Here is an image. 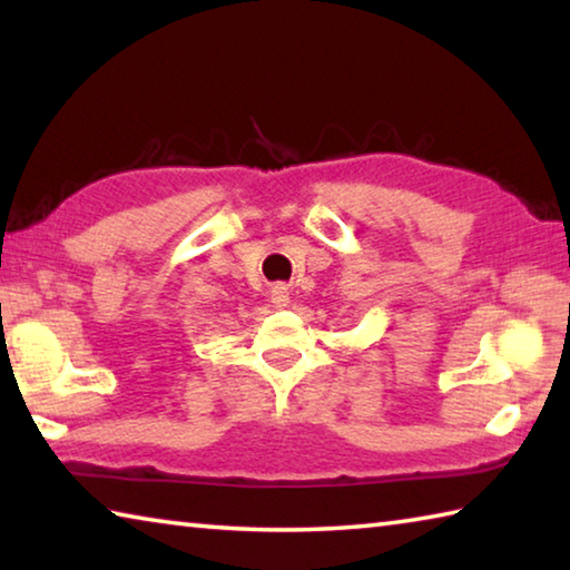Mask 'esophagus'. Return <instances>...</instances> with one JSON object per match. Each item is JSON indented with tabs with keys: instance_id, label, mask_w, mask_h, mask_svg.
Listing matches in <instances>:
<instances>
[{
	"instance_id": "1",
	"label": "esophagus",
	"mask_w": 570,
	"mask_h": 570,
	"mask_svg": "<svg viewBox=\"0 0 570 570\" xmlns=\"http://www.w3.org/2000/svg\"><path fill=\"white\" fill-rule=\"evenodd\" d=\"M272 302H274L276 308L288 306V288L282 286V284H276V286L272 288Z\"/></svg>"
}]
</instances>
